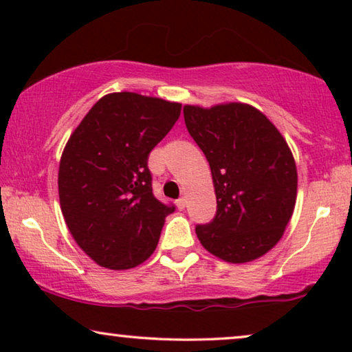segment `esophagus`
<instances>
[{
    "instance_id": "34e87169",
    "label": "esophagus",
    "mask_w": 352,
    "mask_h": 352,
    "mask_svg": "<svg viewBox=\"0 0 352 352\" xmlns=\"http://www.w3.org/2000/svg\"><path fill=\"white\" fill-rule=\"evenodd\" d=\"M186 205H187V199H186V197H181V199L176 200V206H177V208H179V210H184Z\"/></svg>"
}]
</instances>
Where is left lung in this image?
Segmentation results:
<instances>
[{
  "mask_svg": "<svg viewBox=\"0 0 352 352\" xmlns=\"http://www.w3.org/2000/svg\"><path fill=\"white\" fill-rule=\"evenodd\" d=\"M187 131L211 168L214 219L197 226L206 252L232 264L261 258L277 245L296 204L298 173L280 131L242 102L184 105Z\"/></svg>",
  "mask_w": 352,
  "mask_h": 352,
  "instance_id": "left-lung-1",
  "label": "left lung"
}]
</instances>
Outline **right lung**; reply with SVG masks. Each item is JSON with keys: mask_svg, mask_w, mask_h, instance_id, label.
<instances>
[{"mask_svg": "<svg viewBox=\"0 0 352 352\" xmlns=\"http://www.w3.org/2000/svg\"><path fill=\"white\" fill-rule=\"evenodd\" d=\"M179 115V102L110 93L67 141L57 179L60 210L72 237L99 266L124 271L155 252L175 206L153 197L147 160Z\"/></svg>", "mask_w": 352, "mask_h": 352, "instance_id": "right-lung-1", "label": "right lung"}]
</instances>
